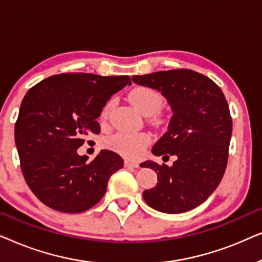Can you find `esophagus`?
Here are the masks:
<instances>
[{"label": "esophagus", "mask_w": 262, "mask_h": 262, "mask_svg": "<svg viewBox=\"0 0 262 262\" xmlns=\"http://www.w3.org/2000/svg\"><path fill=\"white\" fill-rule=\"evenodd\" d=\"M125 167L132 168V169H135V168L139 167V164L136 163V162H130V161H125Z\"/></svg>", "instance_id": "34e87169"}]
</instances>
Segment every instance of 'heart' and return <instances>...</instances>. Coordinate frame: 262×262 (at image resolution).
Here are the masks:
<instances>
[{"mask_svg": "<svg viewBox=\"0 0 262 262\" xmlns=\"http://www.w3.org/2000/svg\"><path fill=\"white\" fill-rule=\"evenodd\" d=\"M128 99L136 108L143 114H152L157 112L162 106V96L155 89L148 87H138L134 89L128 95ZM111 103L102 108L101 119H106L108 114ZM151 142V136L144 132L139 134H127L119 132L108 139V145L116 151L123 154L127 157H137L144 151V149Z\"/></svg>", "mask_w": 262, "mask_h": 262, "instance_id": "b5f03b06", "label": "heart"}]
</instances>
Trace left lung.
<instances>
[{"mask_svg": "<svg viewBox=\"0 0 262 262\" xmlns=\"http://www.w3.org/2000/svg\"><path fill=\"white\" fill-rule=\"evenodd\" d=\"M132 81L161 92L173 111L168 131L151 151L177 161L171 167L141 163L155 170L159 181L143 198L164 213L194 209L212 194L227 168L232 119L223 92L211 78L188 69L137 75Z\"/></svg>", "mask_w": 262, "mask_h": 262, "instance_id": "8db88e82", "label": "left lung"}]
</instances>
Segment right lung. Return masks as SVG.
Returning a JSON list of instances; mask_svg holds the SVG:
<instances>
[{"label": "right lung", "mask_w": 262, "mask_h": 262, "mask_svg": "<svg viewBox=\"0 0 262 262\" xmlns=\"http://www.w3.org/2000/svg\"><path fill=\"white\" fill-rule=\"evenodd\" d=\"M127 84L128 76L69 73L45 78L26 93L15 123V144L25 180L46 206L80 213L101 200L111 175L124 161L101 150L89 162L77 149L87 136L99 134L96 119L102 108Z\"/></svg>", "instance_id": "1"}]
</instances>
